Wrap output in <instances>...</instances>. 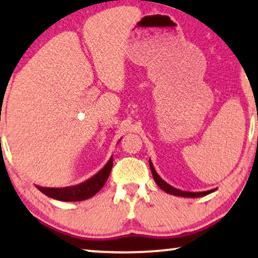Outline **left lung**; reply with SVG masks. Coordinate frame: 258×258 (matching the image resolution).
I'll return each instance as SVG.
<instances>
[{
    "label": "left lung",
    "instance_id": "1",
    "mask_svg": "<svg viewBox=\"0 0 258 258\" xmlns=\"http://www.w3.org/2000/svg\"><path fill=\"white\" fill-rule=\"evenodd\" d=\"M149 165H150V170L151 174H153V177L156 182V184L160 186V188L165 191L167 194H170V195H175V196H179V197H188V199H195V197H203L208 195V194L214 192L216 189H211V190H207V191H199V192H191V191H184V190H179L177 188H174V186L168 184L167 182L164 181L163 178L161 177L160 175L157 174L156 170H155L153 162L149 160Z\"/></svg>",
    "mask_w": 258,
    "mask_h": 258
}]
</instances>
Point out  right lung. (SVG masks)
I'll list each match as a JSON object with an SVG mask.
<instances>
[{"mask_svg":"<svg viewBox=\"0 0 258 258\" xmlns=\"http://www.w3.org/2000/svg\"><path fill=\"white\" fill-rule=\"evenodd\" d=\"M111 168L112 156L109 158L107 164L100 171L80 184L64 186V188H45V186L36 185V188L44 195L54 200L63 201V202H79V201L90 199L100 191L110 175Z\"/></svg>","mask_w":258,"mask_h":258,"instance_id":"add662e5","label":"right lung"}]
</instances>
